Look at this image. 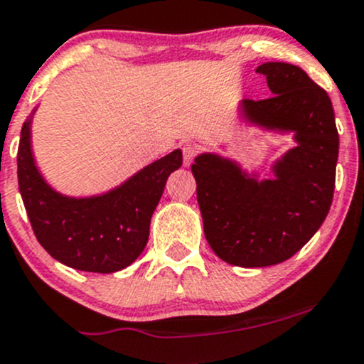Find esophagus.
Returning a JSON list of instances; mask_svg holds the SVG:
<instances>
[{"label": "esophagus", "mask_w": 364, "mask_h": 364, "mask_svg": "<svg viewBox=\"0 0 364 364\" xmlns=\"http://www.w3.org/2000/svg\"><path fill=\"white\" fill-rule=\"evenodd\" d=\"M182 152H183V166H189L191 163H193V159H194V156H196L198 149L193 146V144H183Z\"/></svg>", "instance_id": "esophagus-1"}]
</instances>
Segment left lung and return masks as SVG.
I'll use <instances>...</instances> for the list:
<instances>
[{"label": "left lung", "instance_id": "obj_1", "mask_svg": "<svg viewBox=\"0 0 364 364\" xmlns=\"http://www.w3.org/2000/svg\"><path fill=\"white\" fill-rule=\"evenodd\" d=\"M272 97L241 100L237 118L272 135H293L295 146L260 178L236 159L201 152L191 166L203 228L215 255L237 267H267L295 255L330 212L338 159L331 100L304 69L265 62Z\"/></svg>", "mask_w": 364, "mask_h": 364}]
</instances>
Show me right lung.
Segmentation results:
<instances>
[{
  "label": "right lung",
  "mask_w": 364,
  "mask_h": 364,
  "mask_svg": "<svg viewBox=\"0 0 364 364\" xmlns=\"http://www.w3.org/2000/svg\"><path fill=\"white\" fill-rule=\"evenodd\" d=\"M22 124L17 154L18 191L38 241L53 259L87 272L121 271L139 259L149 240L151 217L182 151L156 159L112 189L69 196L50 186L33 151V118Z\"/></svg>",
  "instance_id": "obj_1"
}]
</instances>
